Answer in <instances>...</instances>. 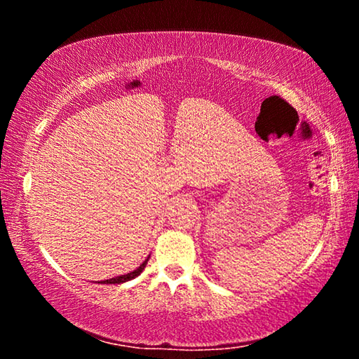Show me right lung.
<instances>
[{"instance_id": "1", "label": "right lung", "mask_w": 359, "mask_h": 359, "mask_svg": "<svg viewBox=\"0 0 359 359\" xmlns=\"http://www.w3.org/2000/svg\"><path fill=\"white\" fill-rule=\"evenodd\" d=\"M149 258H150V257H147V259H145L144 263L137 267V269L128 272V274H123V276H118V277L109 278V280H101V282H98V283H111V285H112V283H125V282H128V280H133V278L137 277V276L141 274V272L144 271V267H145V264H147Z\"/></svg>"}]
</instances>
